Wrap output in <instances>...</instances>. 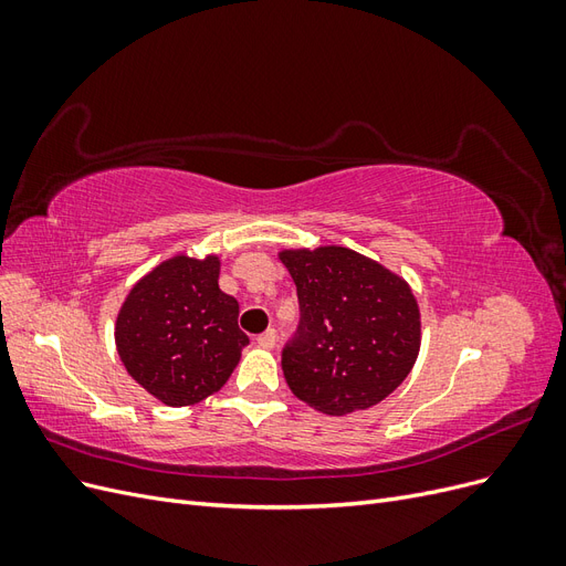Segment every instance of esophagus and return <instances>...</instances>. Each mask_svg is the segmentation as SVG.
I'll list each match as a JSON object with an SVG mask.
<instances>
[{
	"mask_svg": "<svg viewBox=\"0 0 566 566\" xmlns=\"http://www.w3.org/2000/svg\"><path fill=\"white\" fill-rule=\"evenodd\" d=\"M276 339H279V333L269 328L262 335H256V345L264 347V349H273V347H276Z\"/></svg>",
	"mask_w": 566,
	"mask_h": 566,
	"instance_id": "1",
	"label": "esophagus"
}]
</instances>
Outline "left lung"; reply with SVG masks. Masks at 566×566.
<instances>
[{"label":"left lung","instance_id":"left-lung-1","mask_svg":"<svg viewBox=\"0 0 566 566\" xmlns=\"http://www.w3.org/2000/svg\"><path fill=\"white\" fill-rule=\"evenodd\" d=\"M300 323L281 366L297 399L328 416L380 403L413 368L420 312L406 281L347 248L285 250Z\"/></svg>","mask_w":566,"mask_h":566}]
</instances>
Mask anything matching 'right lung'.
Instances as JSON below:
<instances>
[{"label":"right lung","mask_w":566,"mask_h":566,"mask_svg":"<svg viewBox=\"0 0 566 566\" xmlns=\"http://www.w3.org/2000/svg\"><path fill=\"white\" fill-rule=\"evenodd\" d=\"M219 260L172 256L132 287L115 323L132 378L167 406H191L224 387L250 337L238 302L219 290Z\"/></svg>","instance_id":"right-lung-1"}]
</instances>
